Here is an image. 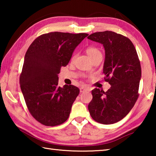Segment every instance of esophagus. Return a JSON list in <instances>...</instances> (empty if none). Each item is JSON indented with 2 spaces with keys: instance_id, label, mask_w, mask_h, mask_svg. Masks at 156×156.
Segmentation results:
<instances>
[{
  "instance_id": "obj_1",
  "label": "esophagus",
  "mask_w": 156,
  "mask_h": 156,
  "mask_svg": "<svg viewBox=\"0 0 156 156\" xmlns=\"http://www.w3.org/2000/svg\"><path fill=\"white\" fill-rule=\"evenodd\" d=\"M87 90V88L86 87H84V86H82L80 88V92H84V91H85Z\"/></svg>"
}]
</instances>
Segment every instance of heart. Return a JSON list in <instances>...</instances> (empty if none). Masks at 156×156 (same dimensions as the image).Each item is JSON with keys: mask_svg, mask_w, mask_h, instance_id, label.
<instances>
[{"mask_svg": "<svg viewBox=\"0 0 156 156\" xmlns=\"http://www.w3.org/2000/svg\"><path fill=\"white\" fill-rule=\"evenodd\" d=\"M86 52L91 60H94V58H98V57H102V56L101 51H100V50L96 47H94V46L88 47L86 49ZM74 57H75V54L73 56L72 58H74Z\"/></svg>", "mask_w": 156, "mask_h": 156, "instance_id": "b5f03b06", "label": "heart"}]
</instances>
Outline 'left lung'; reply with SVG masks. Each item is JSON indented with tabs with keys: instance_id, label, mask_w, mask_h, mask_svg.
<instances>
[{
	"instance_id": "1",
	"label": "left lung",
	"mask_w": 156,
	"mask_h": 156,
	"mask_svg": "<svg viewBox=\"0 0 156 156\" xmlns=\"http://www.w3.org/2000/svg\"><path fill=\"white\" fill-rule=\"evenodd\" d=\"M87 38L103 44L105 80L111 87L106 92L91 91L89 113L96 122L110 125L125 117L138 98L141 67L135 47L128 38L111 31H100Z\"/></svg>"
}]
</instances>
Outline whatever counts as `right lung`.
<instances>
[{"instance_id":"add662e5","label":"right lung","mask_w":156,"mask_h":156,"mask_svg":"<svg viewBox=\"0 0 156 156\" xmlns=\"http://www.w3.org/2000/svg\"><path fill=\"white\" fill-rule=\"evenodd\" d=\"M88 35L58 31L44 34L36 38L26 52L20 89L29 112L44 125H61L69 116L80 90L72 84L58 87V75Z\"/></svg>"}]
</instances>
